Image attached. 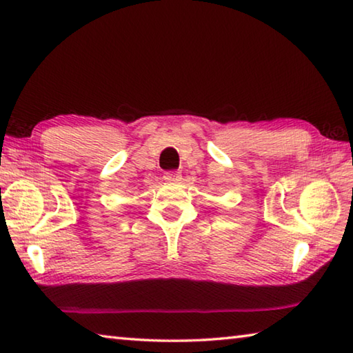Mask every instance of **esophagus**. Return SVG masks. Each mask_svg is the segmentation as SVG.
<instances>
[{
  "instance_id": "1",
  "label": "esophagus",
  "mask_w": 353,
  "mask_h": 353,
  "mask_svg": "<svg viewBox=\"0 0 353 353\" xmlns=\"http://www.w3.org/2000/svg\"><path fill=\"white\" fill-rule=\"evenodd\" d=\"M163 179H165L166 182H170V183H176V182L181 181L182 174L179 171H168V172H165Z\"/></svg>"
}]
</instances>
